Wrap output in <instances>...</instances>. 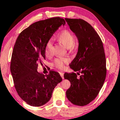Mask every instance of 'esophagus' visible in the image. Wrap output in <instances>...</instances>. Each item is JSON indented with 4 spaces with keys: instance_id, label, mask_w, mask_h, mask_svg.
<instances>
[{
    "instance_id": "esophagus-1",
    "label": "esophagus",
    "mask_w": 120,
    "mask_h": 120,
    "mask_svg": "<svg viewBox=\"0 0 120 120\" xmlns=\"http://www.w3.org/2000/svg\"><path fill=\"white\" fill-rule=\"evenodd\" d=\"M60 76H61L62 79H64V73H63V72H60Z\"/></svg>"
}]
</instances>
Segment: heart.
Returning a JSON list of instances; mask_svg holds the SVG:
<instances>
[{"label": "heart", "instance_id": "heart-1", "mask_svg": "<svg viewBox=\"0 0 120 120\" xmlns=\"http://www.w3.org/2000/svg\"><path fill=\"white\" fill-rule=\"evenodd\" d=\"M57 38L67 48H70L73 46L76 40L74 34L67 29H64L59 33L57 35ZM53 47V43L52 41L51 40L47 41L45 48V53L46 56H49L51 55ZM68 61V58L59 57L55 59L53 64L57 68L62 69L64 67L65 64L67 63Z\"/></svg>", "mask_w": 120, "mask_h": 120}]
</instances>
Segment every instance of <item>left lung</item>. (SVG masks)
<instances>
[{
  "label": "left lung",
  "mask_w": 120,
  "mask_h": 120,
  "mask_svg": "<svg viewBox=\"0 0 120 120\" xmlns=\"http://www.w3.org/2000/svg\"><path fill=\"white\" fill-rule=\"evenodd\" d=\"M79 40L78 52L70 64L76 73H65L71 85L67 97L73 104L84 106L99 93L106 75V58L103 42L91 24L82 19H65ZM78 75H80L79 78Z\"/></svg>",
  "instance_id": "1"
}]
</instances>
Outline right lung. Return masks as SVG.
Returning a JSON list of instances; mask_svg holds the SVG:
<instances>
[{"instance_id":"obj_1","label":"right lung","mask_w":120,"mask_h":120,"mask_svg":"<svg viewBox=\"0 0 120 120\" xmlns=\"http://www.w3.org/2000/svg\"><path fill=\"white\" fill-rule=\"evenodd\" d=\"M62 24L65 21L60 17L38 21L24 29L15 44L10 64L14 86L19 96L31 106L48 102L62 80L57 71L45 75L37 71L38 64L45 60L46 44Z\"/></svg>"}]
</instances>
